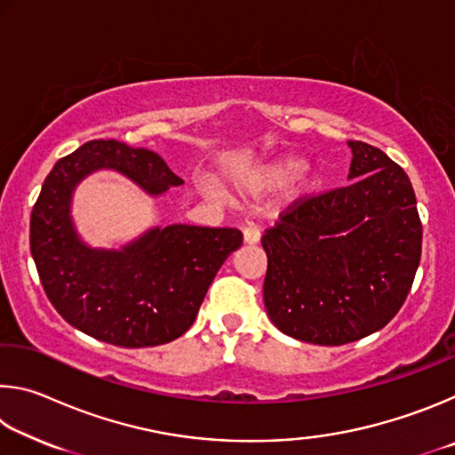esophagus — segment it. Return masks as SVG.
<instances>
[{
	"label": "esophagus",
	"mask_w": 455,
	"mask_h": 455,
	"mask_svg": "<svg viewBox=\"0 0 455 455\" xmlns=\"http://www.w3.org/2000/svg\"><path fill=\"white\" fill-rule=\"evenodd\" d=\"M243 241L246 244H257L260 241V230L257 227H244L243 228Z\"/></svg>",
	"instance_id": "obj_1"
}]
</instances>
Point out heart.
Segmentation results:
<instances>
[{
  "mask_svg": "<svg viewBox=\"0 0 455 455\" xmlns=\"http://www.w3.org/2000/svg\"><path fill=\"white\" fill-rule=\"evenodd\" d=\"M292 180V196H307L317 188L319 172L307 166L301 156H279L260 164L249 179V188L252 192H273L279 190Z\"/></svg>",
  "mask_w": 455,
  "mask_h": 455,
  "instance_id": "heart-1",
  "label": "heart"
}]
</instances>
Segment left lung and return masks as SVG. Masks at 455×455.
I'll return each mask as SVG.
<instances>
[{
    "label": "left lung",
    "mask_w": 455,
    "mask_h": 455,
    "mask_svg": "<svg viewBox=\"0 0 455 455\" xmlns=\"http://www.w3.org/2000/svg\"><path fill=\"white\" fill-rule=\"evenodd\" d=\"M347 146V187L292 206L260 241L268 319L313 345H345L383 329L402 309L421 259V220L403 168L375 146Z\"/></svg>",
    "instance_id": "obj_1"
}]
</instances>
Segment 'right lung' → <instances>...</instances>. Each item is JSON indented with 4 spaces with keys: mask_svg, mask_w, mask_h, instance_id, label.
Returning a JSON list of instances; mask_svg holds the SVG:
<instances>
[{
    "mask_svg": "<svg viewBox=\"0 0 455 455\" xmlns=\"http://www.w3.org/2000/svg\"><path fill=\"white\" fill-rule=\"evenodd\" d=\"M116 171L148 196L184 184L160 154L92 140L52 168L37 196L29 246L44 291L72 327L118 347H154L187 333L222 263L243 244L236 228L152 227L120 249H96L72 219L78 184Z\"/></svg>",
    "mask_w": 455,
    "mask_h": 455,
    "instance_id": "add662e5",
    "label": "right lung"
}]
</instances>
